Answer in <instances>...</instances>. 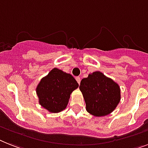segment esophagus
Here are the masks:
<instances>
[{
    "label": "esophagus",
    "instance_id": "1",
    "mask_svg": "<svg viewBox=\"0 0 148 148\" xmlns=\"http://www.w3.org/2000/svg\"><path fill=\"white\" fill-rule=\"evenodd\" d=\"M75 79H76L77 82L79 83V84H80V82H81V78L78 76V77H76V78H75Z\"/></svg>",
    "mask_w": 148,
    "mask_h": 148
}]
</instances>
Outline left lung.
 Here are the masks:
<instances>
[{"mask_svg": "<svg viewBox=\"0 0 148 148\" xmlns=\"http://www.w3.org/2000/svg\"><path fill=\"white\" fill-rule=\"evenodd\" d=\"M79 89L91 115L101 117L111 113L121 99L120 88L110 78L96 71L82 79Z\"/></svg>", "mask_w": 148, "mask_h": 148, "instance_id": "left-lung-1", "label": "left lung"}]
</instances>
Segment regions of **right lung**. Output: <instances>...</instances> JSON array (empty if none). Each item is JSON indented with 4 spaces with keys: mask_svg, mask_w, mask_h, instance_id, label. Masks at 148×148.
Listing matches in <instances>:
<instances>
[{
    "mask_svg": "<svg viewBox=\"0 0 148 148\" xmlns=\"http://www.w3.org/2000/svg\"><path fill=\"white\" fill-rule=\"evenodd\" d=\"M79 84L69 73L53 68L41 79L36 88L39 103L51 113H59L66 109L70 95Z\"/></svg>",
    "mask_w": 148,
    "mask_h": 148,
    "instance_id": "1",
    "label": "right lung"
}]
</instances>
